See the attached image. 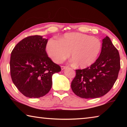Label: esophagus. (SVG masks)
<instances>
[{"label": "esophagus", "instance_id": "obj_1", "mask_svg": "<svg viewBox=\"0 0 127 127\" xmlns=\"http://www.w3.org/2000/svg\"><path fill=\"white\" fill-rule=\"evenodd\" d=\"M66 67H67V66H61V68H62V70H63V69H65Z\"/></svg>", "mask_w": 127, "mask_h": 127}]
</instances>
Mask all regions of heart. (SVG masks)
<instances>
[{"label": "heart", "instance_id": "1", "mask_svg": "<svg viewBox=\"0 0 127 127\" xmlns=\"http://www.w3.org/2000/svg\"><path fill=\"white\" fill-rule=\"evenodd\" d=\"M101 41L86 34L66 33L59 40L53 38L48 41L46 50L49 57L57 63H59L69 55L76 65L86 68L95 63L101 50Z\"/></svg>", "mask_w": 127, "mask_h": 127}]
</instances>
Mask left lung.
I'll list each match as a JSON object with an SVG mask.
<instances>
[{
    "mask_svg": "<svg viewBox=\"0 0 127 127\" xmlns=\"http://www.w3.org/2000/svg\"><path fill=\"white\" fill-rule=\"evenodd\" d=\"M120 68V56L110 38L102 40L98 58L89 67L76 70L71 83L73 92L81 98H95L106 94L117 81Z\"/></svg>",
    "mask_w": 127,
    "mask_h": 127,
    "instance_id": "left-lung-1",
    "label": "left lung"
}]
</instances>
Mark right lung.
<instances>
[{"instance_id":"obj_1","label":"right lung","mask_w":127,"mask_h":127,"mask_svg":"<svg viewBox=\"0 0 127 127\" xmlns=\"http://www.w3.org/2000/svg\"><path fill=\"white\" fill-rule=\"evenodd\" d=\"M48 40L39 35L29 36L19 42L11 53L12 81L27 97L38 98L48 94L52 86L53 74L61 70L47 54Z\"/></svg>"}]
</instances>
